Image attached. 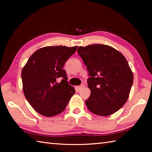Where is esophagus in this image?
Wrapping results in <instances>:
<instances>
[{
    "label": "esophagus",
    "instance_id": "34e87169",
    "mask_svg": "<svg viewBox=\"0 0 152 152\" xmlns=\"http://www.w3.org/2000/svg\"><path fill=\"white\" fill-rule=\"evenodd\" d=\"M84 87V84H82V85H80V86H76V89L78 90V91H80V90L82 88H83Z\"/></svg>",
    "mask_w": 152,
    "mask_h": 152
}]
</instances>
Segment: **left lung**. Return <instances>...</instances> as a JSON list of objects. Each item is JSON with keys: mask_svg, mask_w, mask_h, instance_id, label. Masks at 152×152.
<instances>
[{"mask_svg": "<svg viewBox=\"0 0 152 152\" xmlns=\"http://www.w3.org/2000/svg\"><path fill=\"white\" fill-rule=\"evenodd\" d=\"M78 53L87 66L91 96L85 101L90 111L109 116L127 102L133 82V74L121 53L109 45L79 47Z\"/></svg>", "mask_w": 152, "mask_h": 152, "instance_id": "8db88e82", "label": "left lung"}]
</instances>
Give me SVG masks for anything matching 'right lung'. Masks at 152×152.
<instances>
[{
	"mask_svg": "<svg viewBox=\"0 0 152 152\" xmlns=\"http://www.w3.org/2000/svg\"><path fill=\"white\" fill-rule=\"evenodd\" d=\"M78 46H47L35 51L23 68V91L29 104L45 117L63 112L75 93L63 67ZM62 78L58 83V78Z\"/></svg>",
	"mask_w": 152,
	"mask_h": 152,
	"instance_id": "obj_1",
	"label": "right lung"
}]
</instances>
